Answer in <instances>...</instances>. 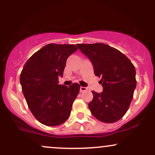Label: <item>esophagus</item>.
I'll return each mask as SVG.
<instances>
[{
	"label": "esophagus",
	"mask_w": 155,
	"mask_h": 155,
	"mask_svg": "<svg viewBox=\"0 0 155 155\" xmlns=\"http://www.w3.org/2000/svg\"><path fill=\"white\" fill-rule=\"evenodd\" d=\"M87 90V87H80V92L86 91Z\"/></svg>",
	"instance_id": "esophagus-1"
}]
</instances>
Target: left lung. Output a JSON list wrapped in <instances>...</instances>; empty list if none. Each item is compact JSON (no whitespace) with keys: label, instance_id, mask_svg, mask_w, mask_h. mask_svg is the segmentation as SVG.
I'll use <instances>...</instances> for the list:
<instances>
[{"label":"left lung","instance_id":"left-lung-1","mask_svg":"<svg viewBox=\"0 0 155 155\" xmlns=\"http://www.w3.org/2000/svg\"><path fill=\"white\" fill-rule=\"evenodd\" d=\"M91 60L95 75L101 78L104 90L92 91L93 99L89 108L97 120L113 123L128 110L136 87V68L123 53L103 43L76 44Z\"/></svg>","mask_w":155,"mask_h":155}]
</instances>
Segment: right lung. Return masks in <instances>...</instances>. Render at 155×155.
<instances>
[{
  "instance_id": "obj_1",
  "label": "right lung",
  "mask_w": 155,
  "mask_h": 155,
  "mask_svg": "<svg viewBox=\"0 0 155 155\" xmlns=\"http://www.w3.org/2000/svg\"><path fill=\"white\" fill-rule=\"evenodd\" d=\"M74 44H49L35 52L25 64L20 74L22 92L33 116L47 126L60 125L71 114L80 85L58 84L66 60L77 50Z\"/></svg>"
}]
</instances>
